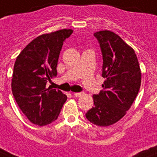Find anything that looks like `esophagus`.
Returning a JSON list of instances; mask_svg holds the SVG:
<instances>
[{
  "label": "esophagus",
  "mask_w": 157,
  "mask_h": 157,
  "mask_svg": "<svg viewBox=\"0 0 157 157\" xmlns=\"http://www.w3.org/2000/svg\"><path fill=\"white\" fill-rule=\"evenodd\" d=\"M73 95L75 97H80V96L83 95V93H81V92H76V93H73Z\"/></svg>",
  "instance_id": "esophagus-1"
}]
</instances>
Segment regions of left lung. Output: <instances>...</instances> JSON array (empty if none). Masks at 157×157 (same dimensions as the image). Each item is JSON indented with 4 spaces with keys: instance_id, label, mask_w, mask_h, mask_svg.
<instances>
[{
    "instance_id": "1",
    "label": "left lung",
    "mask_w": 157,
    "mask_h": 157,
    "mask_svg": "<svg viewBox=\"0 0 157 157\" xmlns=\"http://www.w3.org/2000/svg\"><path fill=\"white\" fill-rule=\"evenodd\" d=\"M103 55V90L93 94L94 106L86 117L100 127L115 124L127 113L137 97L142 72L137 55L131 46L115 33L101 30L94 33Z\"/></svg>"
}]
</instances>
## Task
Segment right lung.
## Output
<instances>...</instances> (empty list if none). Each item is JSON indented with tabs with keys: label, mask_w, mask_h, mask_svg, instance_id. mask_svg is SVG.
<instances>
[{
	"label": "right lung",
	"mask_w": 157,
	"mask_h": 157,
	"mask_svg": "<svg viewBox=\"0 0 157 157\" xmlns=\"http://www.w3.org/2000/svg\"><path fill=\"white\" fill-rule=\"evenodd\" d=\"M72 32L63 29L44 33L32 40L16 57L12 94L32 124L44 126L55 121L67 99L59 90L47 88L46 84L57 76L60 51Z\"/></svg>",
	"instance_id": "1"
}]
</instances>
